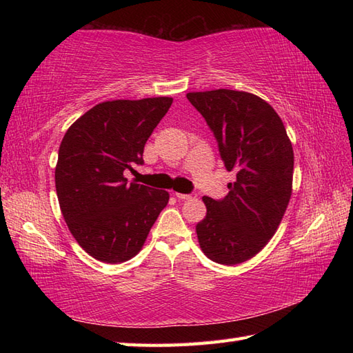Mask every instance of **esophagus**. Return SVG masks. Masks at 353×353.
I'll use <instances>...</instances> for the list:
<instances>
[{
  "label": "esophagus",
  "mask_w": 353,
  "mask_h": 353,
  "mask_svg": "<svg viewBox=\"0 0 353 353\" xmlns=\"http://www.w3.org/2000/svg\"><path fill=\"white\" fill-rule=\"evenodd\" d=\"M176 197L181 200H190L194 197V194H182V192H176Z\"/></svg>",
  "instance_id": "34e87169"
}]
</instances>
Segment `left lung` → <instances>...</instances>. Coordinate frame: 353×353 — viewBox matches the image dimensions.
<instances>
[{
	"instance_id": "obj_1",
	"label": "left lung",
	"mask_w": 353,
	"mask_h": 353,
	"mask_svg": "<svg viewBox=\"0 0 353 353\" xmlns=\"http://www.w3.org/2000/svg\"><path fill=\"white\" fill-rule=\"evenodd\" d=\"M186 99L212 130L224 167L236 172L226 197H203L208 211L196 226L199 243L214 262L241 264L264 249L287 211L291 142L276 110L256 95L215 89Z\"/></svg>"
}]
</instances>
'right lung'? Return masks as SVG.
<instances>
[{
	"label": "right lung",
	"instance_id": "right-lung-1",
	"mask_svg": "<svg viewBox=\"0 0 353 353\" xmlns=\"http://www.w3.org/2000/svg\"><path fill=\"white\" fill-rule=\"evenodd\" d=\"M172 99L97 104L74 123L59 147L56 191L72 236L92 258L118 264L133 258L168 203V192L124 177L142 165L150 134Z\"/></svg>",
	"mask_w": 353,
	"mask_h": 353
}]
</instances>
